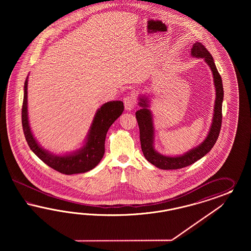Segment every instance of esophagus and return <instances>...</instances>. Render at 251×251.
<instances>
[{"mask_svg":"<svg viewBox=\"0 0 251 251\" xmlns=\"http://www.w3.org/2000/svg\"><path fill=\"white\" fill-rule=\"evenodd\" d=\"M136 98L133 95H130L129 97H126L124 99V106L127 111H130L136 106Z\"/></svg>","mask_w":251,"mask_h":251,"instance_id":"esophagus-1","label":"esophagus"}]
</instances>
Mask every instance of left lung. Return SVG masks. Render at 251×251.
Returning <instances> with one entry per match:
<instances>
[{
	"mask_svg": "<svg viewBox=\"0 0 251 251\" xmlns=\"http://www.w3.org/2000/svg\"><path fill=\"white\" fill-rule=\"evenodd\" d=\"M191 56L195 58H202L209 65L213 73V83L215 87V101L213 107V116L210 130L204 141L190 149V151L176 156L164 155L154 149V127L152 122V115L149 107V99L141 96L139 98V106L142 108L136 112V119L140 129V141L142 151L145 158L152 165L160 169H178L192 165L196 161L203 157L206 153L210 152L215 145L222 125V104L224 100V88L220 75L213 61V56L207 50L201 42H196L192 46Z\"/></svg>",
	"mask_w": 251,
	"mask_h": 251,
	"instance_id": "8db88e82",
	"label": "left lung"
}]
</instances>
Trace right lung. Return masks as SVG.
I'll use <instances>...</instances> for the list:
<instances>
[{"label":"right lung","instance_id":"right-lung-1","mask_svg":"<svg viewBox=\"0 0 251 251\" xmlns=\"http://www.w3.org/2000/svg\"><path fill=\"white\" fill-rule=\"evenodd\" d=\"M27 82L28 76L24 86L22 125L24 134L32 152L46 165L65 175L85 173L97 167L105 152L106 132L124 110L123 102L109 101L99 107L84 145L80 149L64 154H55L42 148L31 131L27 113Z\"/></svg>","mask_w":251,"mask_h":251}]
</instances>
